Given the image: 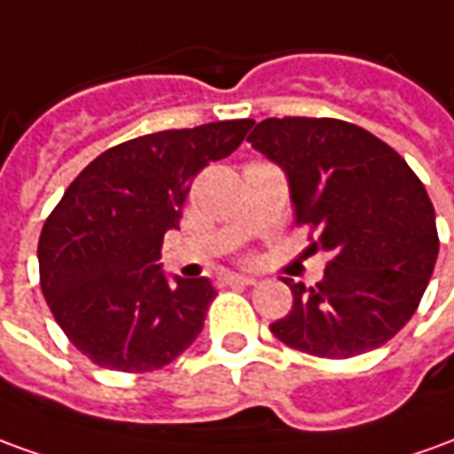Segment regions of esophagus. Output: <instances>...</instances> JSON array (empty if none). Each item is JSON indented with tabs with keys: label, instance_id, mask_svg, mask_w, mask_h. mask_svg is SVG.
Instances as JSON below:
<instances>
[{
	"label": "esophagus",
	"instance_id": "esophagus-1",
	"mask_svg": "<svg viewBox=\"0 0 454 454\" xmlns=\"http://www.w3.org/2000/svg\"><path fill=\"white\" fill-rule=\"evenodd\" d=\"M223 282L226 285H255V278H248V275H226Z\"/></svg>",
	"mask_w": 454,
	"mask_h": 454
}]
</instances>
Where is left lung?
Instances as JSON below:
<instances>
[{
	"label": "left lung",
	"instance_id": "1",
	"mask_svg": "<svg viewBox=\"0 0 454 454\" xmlns=\"http://www.w3.org/2000/svg\"><path fill=\"white\" fill-rule=\"evenodd\" d=\"M248 142L280 167L297 223L332 253L315 287L285 280L293 309L272 322L282 344L325 359L383 347L413 317L435 268V208L398 152L332 117H270ZM315 243V246H317Z\"/></svg>",
	"mask_w": 454,
	"mask_h": 454
}]
</instances>
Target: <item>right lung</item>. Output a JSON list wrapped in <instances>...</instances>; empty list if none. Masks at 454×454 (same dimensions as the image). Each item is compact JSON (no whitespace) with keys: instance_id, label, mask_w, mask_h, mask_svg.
<instances>
[{"instance_id":"obj_1","label":"right lung","mask_w":454,"mask_h":454,"mask_svg":"<svg viewBox=\"0 0 454 454\" xmlns=\"http://www.w3.org/2000/svg\"><path fill=\"white\" fill-rule=\"evenodd\" d=\"M253 120L164 129L115 145L78 174L39 238L41 290L88 359L145 373L172 364L204 329L216 290L160 265L194 176L238 150Z\"/></svg>"}]
</instances>
